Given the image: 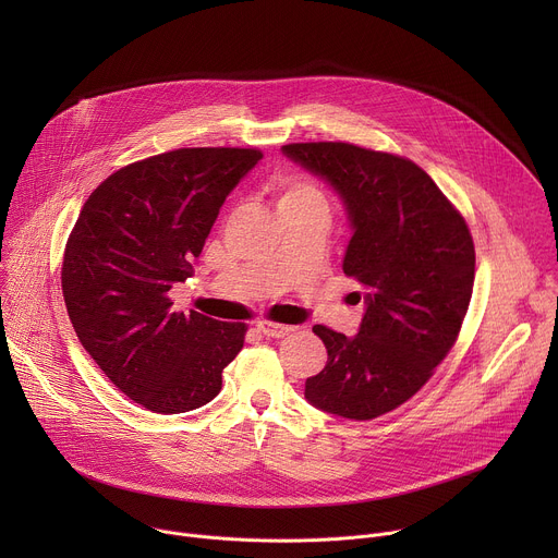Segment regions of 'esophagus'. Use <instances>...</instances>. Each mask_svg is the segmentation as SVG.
<instances>
[{
  "label": "esophagus",
  "mask_w": 558,
  "mask_h": 558,
  "mask_svg": "<svg viewBox=\"0 0 558 558\" xmlns=\"http://www.w3.org/2000/svg\"><path fill=\"white\" fill-rule=\"evenodd\" d=\"M258 331H260L263 336H267V338H284V336L293 333V331H295V327H291V325H278V323H269V320H263V323H258Z\"/></svg>",
  "instance_id": "1"
}]
</instances>
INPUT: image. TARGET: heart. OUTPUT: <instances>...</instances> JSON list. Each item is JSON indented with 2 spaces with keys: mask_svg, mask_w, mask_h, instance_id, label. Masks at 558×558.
I'll return each mask as SVG.
<instances>
[{
  "mask_svg": "<svg viewBox=\"0 0 558 558\" xmlns=\"http://www.w3.org/2000/svg\"><path fill=\"white\" fill-rule=\"evenodd\" d=\"M276 207H320L327 209V196L313 181L287 174L276 183Z\"/></svg>",
  "mask_w": 558,
  "mask_h": 558,
  "instance_id": "obj_1",
  "label": "heart"
}]
</instances>
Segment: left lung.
Returning a JSON list of instances; mask_svg holds the SVG:
<instances>
[{
	"label": "left lung",
	"instance_id": "1",
	"mask_svg": "<svg viewBox=\"0 0 558 558\" xmlns=\"http://www.w3.org/2000/svg\"><path fill=\"white\" fill-rule=\"evenodd\" d=\"M282 154L342 198L353 231L342 269L366 304L353 338L313 327L329 357L304 397L338 417L375 420L411 400L452 349L472 295V235L404 156L340 141L291 143Z\"/></svg>",
	"mask_w": 558,
	"mask_h": 558
}]
</instances>
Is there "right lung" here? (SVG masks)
Wrapping results in <instances>:
<instances>
[{"mask_svg":"<svg viewBox=\"0 0 558 558\" xmlns=\"http://www.w3.org/2000/svg\"><path fill=\"white\" fill-rule=\"evenodd\" d=\"M254 147H181L110 174L65 243L61 289L74 333L130 400L161 415L205 407L247 327L172 311Z\"/></svg>","mask_w":558,"mask_h":558,"instance_id":"1","label":"right lung"}]
</instances>
